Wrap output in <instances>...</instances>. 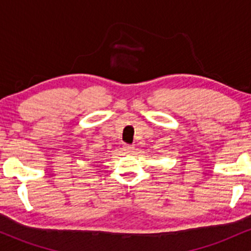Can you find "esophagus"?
<instances>
[{"mask_svg": "<svg viewBox=\"0 0 251 251\" xmlns=\"http://www.w3.org/2000/svg\"><path fill=\"white\" fill-rule=\"evenodd\" d=\"M133 145H128V144H125L124 145V151L126 152V153H131V152H133Z\"/></svg>", "mask_w": 251, "mask_h": 251, "instance_id": "1", "label": "esophagus"}]
</instances>
